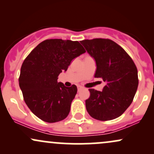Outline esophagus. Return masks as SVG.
Returning a JSON list of instances; mask_svg holds the SVG:
<instances>
[{
  "label": "esophagus",
  "mask_w": 154,
  "mask_h": 154,
  "mask_svg": "<svg viewBox=\"0 0 154 154\" xmlns=\"http://www.w3.org/2000/svg\"><path fill=\"white\" fill-rule=\"evenodd\" d=\"M82 89H83V88L82 87V86H78V87H77V91H78V92L82 91Z\"/></svg>",
  "instance_id": "34e87169"
}]
</instances>
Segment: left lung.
I'll return each instance as SVG.
<instances>
[{
	"instance_id": "obj_1",
	"label": "left lung",
	"mask_w": 154,
	"mask_h": 154,
	"mask_svg": "<svg viewBox=\"0 0 154 154\" xmlns=\"http://www.w3.org/2000/svg\"><path fill=\"white\" fill-rule=\"evenodd\" d=\"M80 43L95 60V77L106 82L102 91L89 90L86 109L95 119H116L130 106L137 91V67L126 51L112 40L96 38Z\"/></svg>"
}]
</instances>
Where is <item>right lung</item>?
Masks as SVG:
<instances>
[{"mask_svg":"<svg viewBox=\"0 0 154 154\" xmlns=\"http://www.w3.org/2000/svg\"><path fill=\"white\" fill-rule=\"evenodd\" d=\"M84 53L78 41L50 39L28 55L21 67L19 84L24 101L35 116L49 123L68 116L77 88L75 85L66 87L58 82V77Z\"/></svg>","mask_w":154,"mask_h":154,"instance_id":"1","label":"right lung"}]
</instances>
